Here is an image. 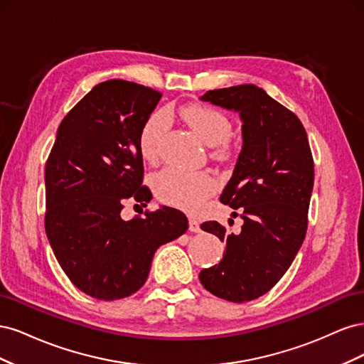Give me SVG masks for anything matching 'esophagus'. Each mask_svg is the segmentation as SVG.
<instances>
[{"instance_id": "esophagus-1", "label": "esophagus", "mask_w": 364, "mask_h": 364, "mask_svg": "<svg viewBox=\"0 0 364 364\" xmlns=\"http://www.w3.org/2000/svg\"><path fill=\"white\" fill-rule=\"evenodd\" d=\"M190 226H188V229L191 230V232H200V225H199V222H197L196 218H193V217H190Z\"/></svg>"}]
</instances>
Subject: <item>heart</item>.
Masks as SVG:
<instances>
[{"instance_id": "b5f03b06", "label": "heart", "mask_w": 364, "mask_h": 364, "mask_svg": "<svg viewBox=\"0 0 364 364\" xmlns=\"http://www.w3.org/2000/svg\"><path fill=\"white\" fill-rule=\"evenodd\" d=\"M179 114L197 136L208 146H214V158L226 161L234 155L235 144L229 136L232 132V121L225 112L206 105H186L179 109ZM168 126L170 119L164 111H156L147 117L138 138L144 159L155 161L158 158L161 142ZM214 186V179L209 173L179 167L164 168L153 178V190L158 199L186 211H197L206 197L213 194Z\"/></svg>"}]
</instances>
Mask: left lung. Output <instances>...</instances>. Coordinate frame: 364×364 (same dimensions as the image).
Here are the masks:
<instances>
[{"instance_id":"left-lung-1","label":"left lung","mask_w":364,"mask_h":364,"mask_svg":"<svg viewBox=\"0 0 364 364\" xmlns=\"http://www.w3.org/2000/svg\"><path fill=\"white\" fill-rule=\"evenodd\" d=\"M202 100L235 109L243 119V150L220 202L240 208L245 223L238 235L214 220L202 223L223 241L226 253L199 274L209 293L241 304L270 291L302 246L314 161L301 119L261 87H223Z\"/></svg>"}]
</instances>
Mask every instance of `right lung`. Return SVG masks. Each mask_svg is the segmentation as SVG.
Segmentation results:
<instances>
[{
	"instance_id": "obj_1",
	"label": "right lung",
	"mask_w": 364,
	"mask_h": 364,
	"mask_svg": "<svg viewBox=\"0 0 364 364\" xmlns=\"http://www.w3.org/2000/svg\"><path fill=\"white\" fill-rule=\"evenodd\" d=\"M161 95L135 82L98 83L62 119L46 164L50 245L70 281L95 299L136 293L156 249L188 229L168 206L121 218L127 200L151 199L138 138Z\"/></svg>"
}]
</instances>
